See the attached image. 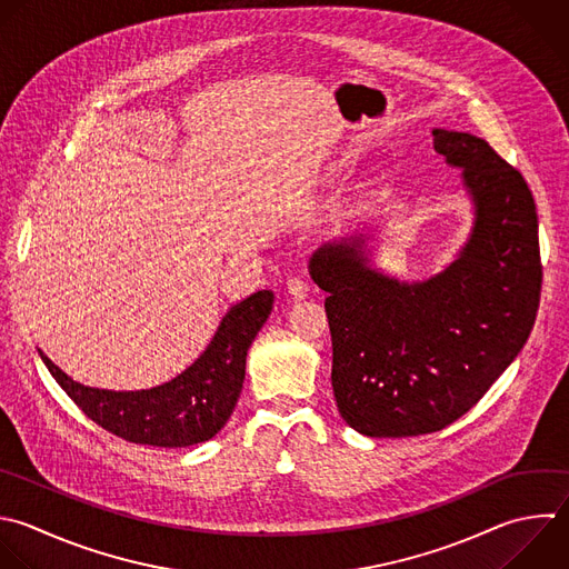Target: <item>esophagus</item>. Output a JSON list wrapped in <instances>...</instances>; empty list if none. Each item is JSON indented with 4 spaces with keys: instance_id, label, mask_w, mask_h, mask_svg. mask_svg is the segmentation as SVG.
I'll use <instances>...</instances> for the list:
<instances>
[{
    "instance_id": "1",
    "label": "esophagus",
    "mask_w": 569,
    "mask_h": 569,
    "mask_svg": "<svg viewBox=\"0 0 569 569\" xmlns=\"http://www.w3.org/2000/svg\"><path fill=\"white\" fill-rule=\"evenodd\" d=\"M287 291H289L296 300H305V298L309 296L311 287H309V282L302 280V278H291V280L287 282Z\"/></svg>"
}]
</instances>
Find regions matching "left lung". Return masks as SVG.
Wrapping results in <instances>:
<instances>
[{"label":"left lung","instance_id":"left-lung-1","mask_svg":"<svg viewBox=\"0 0 569 569\" xmlns=\"http://www.w3.org/2000/svg\"><path fill=\"white\" fill-rule=\"evenodd\" d=\"M433 149L460 169L473 222L442 271L398 280L366 253L373 229L325 242L309 258L327 291L331 387L340 416L371 438L440 431L467 413L513 362L540 300L531 191L482 138L433 129Z\"/></svg>","mask_w":569,"mask_h":569}]
</instances>
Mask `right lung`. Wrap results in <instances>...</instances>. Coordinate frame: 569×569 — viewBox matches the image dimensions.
<instances>
[{"label": "right lung", "instance_id": "obj_1", "mask_svg": "<svg viewBox=\"0 0 569 569\" xmlns=\"http://www.w3.org/2000/svg\"><path fill=\"white\" fill-rule=\"evenodd\" d=\"M273 309V291H256L220 320L207 349L164 385L138 391L87 387L64 373L42 349V362L69 398L100 427L138 445L189 447L213 438L233 413L247 351Z\"/></svg>", "mask_w": 569, "mask_h": 569}]
</instances>
